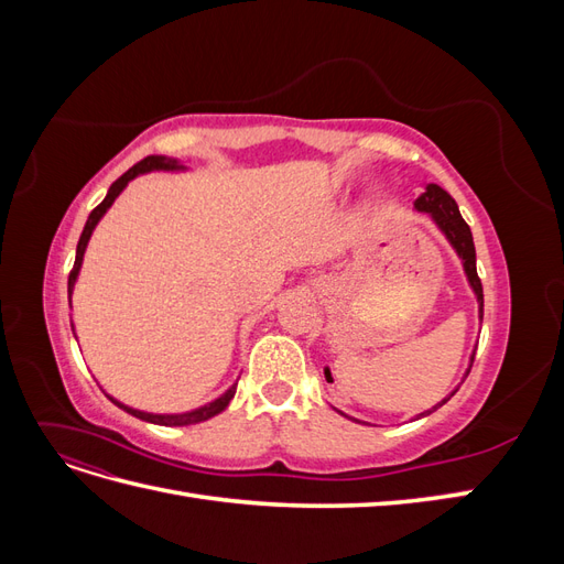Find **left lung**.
Wrapping results in <instances>:
<instances>
[{"label": "left lung", "mask_w": 564, "mask_h": 564, "mask_svg": "<svg viewBox=\"0 0 564 564\" xmlns=\"http://www.w3.org/2000/svg\"><path fill=\"white\" fill-rule=\"evenodd\" d=\"M416 209H419V212H429V214L435 218V224L442 228V232L447 235V240L454 245V249L458 251L460 259H464V268H466L468 282H470V286L475 289L477 301H480V319H482L485 299H482V282H480V278H477V268H475L473 232H470L468 224L464 220V216H460L454 197H452L447 191H442L440 185L429 183V187H425V193L416 199ZM468 371H470V369H468ZM452 395H454V392H452ZM452 395H449V398H452ZM449 398H447V400H449ZM447 400H442L440 404H435V406L431 409V412H435V409H440ZM431 412H425V414H431ZM425 414H421V416H425ZM421 416H419V419H421Z\"/></svg>", "instance_id": "8db88e82"}]
</instances>
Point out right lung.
I'll list each match as a JSON object with an SVG mask.
<instances>
[{
  "label": "right lung",
  "instance_id": "obj_1",
  "mask_svg": "<svg viewBox=\"0 0 564 564\" xmlns=\"http://www.w3.org/2000/svg\"><path fill=\"white\" fill-rule=\"evenodd\" d=\"M160 169H164V172H174V169H181V166H178V162H176V160L150 155V158L141 160L139 164H133V166L129 169V172H124L122 176H119V178L110 185V191H108L106 199L100 202L98 207L89 214L87 226H84V230H82V235H79V242H77V256H75V265H73V270H70V278H67V294L73 296V286H75L77 272H79V265H82V259H84V249H87V242H89V237H91V232H94L96 224L100 220V216H104V214L108 212V207H110V204L115 202V197L124 191V185H127L131 178H135L139 174H145V172H160ZM235 390H237V386H232V388L226 392L224 398H218L216 402H212V404H207V406L195 409V412H187V414H172V416L145 414V412H139V409L124 406L122 402H117V400H112V398H110V400H112L117 406H122L124 412H129L131 416H135V419H143V421H150V423H160V425H193V423H202V421H207V419H212V416H216V414L224 412V409L230 404V400L235 398Z\"/></svg>",
  "mask_w": 564,
  "mask_h": 564
}]
</instances>
